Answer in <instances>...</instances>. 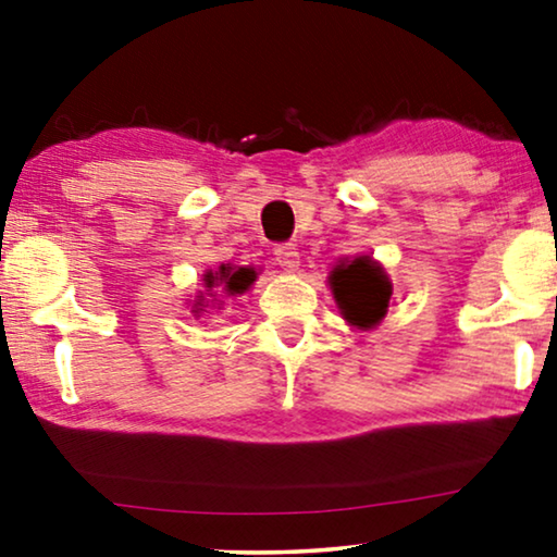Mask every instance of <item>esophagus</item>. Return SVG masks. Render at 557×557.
I'll use <instances>...</instances> for the list:
<instances>
[{
	"label": "esophagus",
	"mask_w": 557,
	"mask_h": 557,
	"mask_svg": "<svg viewBox=\"0 0 557 557\" xmlns=\"http://www.w3.org/2000/svg\"><path fill=\"white\" fill-rule=\"evenodd\" d=\"M273 256H276L273 261H276L281 271H296V269H299V248H296L294 243H284V246H276Z\"/></svg>",
	"instance_id": "obj_1"
}]
</instances>
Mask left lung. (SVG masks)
I'll return each mask as SVG.
<instances>
[{
    "instance_id": "left-lung-1",
    "label": "left lung",
    "mask_w": 557,
    "mask_h": 557,
    "mask_svg": "<svg viewBox=\"0 0 557 557\" xmlns=\"http://www.w3.org/2000/svg\"><path fill=\"white\" fill-rule=\"evenodd\" d=\"M330 286L342 317L357 330H372L387 314L393 284L383 265L370 256L339 261L330 273Z\"/></svg>"
}]
</instances>
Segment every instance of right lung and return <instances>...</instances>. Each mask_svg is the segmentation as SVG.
Segmentation results:
<instances>
[{"label":"right lung","instance_id":"add662e5","mask_svg":"<svg viewBox=\"0 0 557 557\" xmlns=\"http://www.w3.org/2000/svg\"><path fill=\"white\" fill-rule=\"evenodd\" d=\"M253 281H256V271L248 269V265H238V269H235L231 263H223L218 271L205 273V288L212 292L210 296L243 294L248 292ZM202 307H205V299L200 296V299L195 301V314H202Z\"/></svg>","mask_w":557,"mask_h":557}]
</instances>
